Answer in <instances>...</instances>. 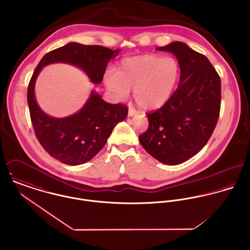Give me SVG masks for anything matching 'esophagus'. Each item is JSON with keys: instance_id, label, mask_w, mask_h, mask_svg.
I'll return each mask as SVG.
<instances>
[{"instance_id": "34e87169", "label": "esophagus", "mask_w": 250, "mask_h": 250, "mask_svg": "<svg viewBox=\"0 0 250 250\" xmlns=\"http://www.w3.org/2000/svg\"><path fill=\"white\" fill-rule=\"evenodd\" d=\"M136 113H137V111H136L134 108H131V107L129 108V110H128V116H129V117L134 116Z\"/></svg>"}]
</instances>
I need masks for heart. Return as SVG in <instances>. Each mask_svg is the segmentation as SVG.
I'll return each mask as SVG.
<instances>
[{
	"mask_svg": "<svg viewBox=\"0 0 250 250\" xmlns=\"http://www.w3.org/2000/svg\"><path fill=\"white\" fill-rule=\"evenodd\" d=\"M178 61L172 57L146 54L122 60L116 72L105 75V84L117 98L124 99L134 88V97L144 109H158L173 95L180 79Z\"/></svg>",
	"mask_w": 250,
	"mask_h": 250,
	"instance_id": "heart-1",
	"label": "heart"
}]
</instances>
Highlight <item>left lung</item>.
Returning a JSON list of instances; mask_svg holds the SVG:
<instances>
[{
  "instance_id": "left-lung-1",
  "label": "left lung",
  "mask_w": 250,
  "mask_h": 250,
  "mask_svg": "<svg viewBox=\"0 0 250 250\" xmlns=\"http://www.w3.org/2000/svg\"><path fill=\"white\" fill-rule=\"evenodd\" d=\"M157 50L177 58L180 81L169 101L147 114L148 129L139 139L153 158L175 166L196 155L211 138L220 110V78L210 61L186 43Z\"/></svg>"
}]
</instances>
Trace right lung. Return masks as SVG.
Returning <instances> with one entry per match:
<instances>
[{
	"instance_id": "1",
	"label": "right lung",
	"mask_w": 250,
	"mask_h": 250,
	"mask_svg": "<svg viewBox=\"0 0 250 250\" xmlns=\"http://www.w3.org/2000/svg\"><path fill=\"white\" fill-rule=\"evenodd\" d=\"M121 50L99 45L70 42L47 53L39 62L28 86V105L36 138L47 153L68 166L90 161L104 147L117 123L125 120L128 108L121 104H108L91 90L88 99L76 113L57 118L45 113L35 95L36 79L44 66L68 63L86 74L91 83L103 81L107 63Z\"/></svg>"
}]
</instances>
